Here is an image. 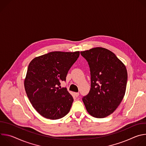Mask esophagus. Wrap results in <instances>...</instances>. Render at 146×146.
I'll use <instances>...</instances> for the list:
<instances>
[{"label":"esophagus","mask_w":146,"mask_h":146,"mask_svg":"<svg viewBox=\"0 0 146 146\" xmlns=\"http://www.w3.org/2000/svg\"><path fill=\"white\" fill-rule=\"evenodd\" d=\"M79 95H80V94H79L78 92H75V93H74V96H75L76 98H77V97L79 96Z\"/></svg>","instance_id":"1"}]
</instances>
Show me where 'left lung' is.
I'll list each match as a JSON object with an SVG mask.
<instances>
[{
	"label": "left lung",
	"mask_w": 146,
	"mask_h": 146,
	"mask_svg": "<svg viewBox=\"0 0 146 146\" xmlns=\"http://www.w3.org/2000/svg\"><path fill=\"white\" fill-rule=\"evenodd\" d=\"M80 54L87 61L91 74L90 91L82 100L90 115L106 117L115 111L125 95L128 79L126 67L106 48L96 47Z\"/></svg>",
	"instance_id": "obj_1"
}]
</instances>
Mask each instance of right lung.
I'll return each instance as SVG.
<instances>
[{
  "label": "right lung",
  "mask_w": 146,
  "mask_h": 146,
  "mask_svg": "<svg viewBox=\"0 0 146 146\" xmlns=\"http://www.w3.org/2000/svg\"><path fill=\"white\" fill-rule=\"evenodd\" d=\"M79 55V51H54L30 62L24 81L25 91L33 107L44 118L58 119L69 112L73 98L60 85L66 81Z\"/></svg>",
  "instance_id": "right-lung-1"
}]
</instances>
